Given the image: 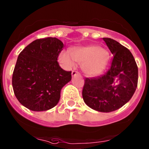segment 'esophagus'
<instances>
[{
  "instance_id": "1",
  "label": "esophagus",
  "mask_w": 149,
  "mask_h": 149,
  "mask_svg": "<svg viewBox=\"0 0 149 149\" xmlns=\"http://www.w3.org/2000/svg\"><path fill=\"white\" fill-rule=\"evenodd\" d=\"M71 74H72V76H76V75H80V73H79V72L76 71V70H73L71 73Z\"/></svg>"
}]
</instances>
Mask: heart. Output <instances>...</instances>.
<instances>
[{
	"mask_svg": "<svg viewBox=\"0 0 149 149\" xmlns=\"http://www.w3.org/2000/svg\"><path fill=\"white\" fill-rule=\"evenodd\" d=\"M61 62L68 66L75 65V61L81 63V69L88 76L101 74L107 65L109 54L102 47L95 46L75 47L68 52H63L59 57Z\"/></svg>",
	"mask_w": 149,
	"mask_h": 149,
	"instance_id": "heart-1",
	"label": "heart"
}]
</instances>
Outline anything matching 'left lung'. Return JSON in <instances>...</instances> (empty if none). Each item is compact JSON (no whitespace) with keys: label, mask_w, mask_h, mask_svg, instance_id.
Returning <instances> with one entry per match:
<instances>
[{"label":"left lung","mask_w":149,"mask_h":149,"mask_svg":"<svg viewBox=\"0 0 149 149\" xmlns=\"http://www.w3.org/2000/svg\"><path fill=\"white\" fill-rule=\"evenodd\" d=\"M103 40L113 54L111 67L105 74L86 78L82 95L84 102L100 112H111L131 98L138 85V66L131 51L109 38Z\"/></svg>","instance_id":"obj_1"}]
</instances>
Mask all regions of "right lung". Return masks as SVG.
Masks as SVG:
<instances>
[{
  "instance_id": "obj_1",
  "label": "right lung",
  "mask_w": 149,
  "mask_h": 149,
  "mask_svg": "<svg viewBox=\"0 0 149 149\" xmlns=\"http://www.w3.org/2000/svg\"><path fill=\"white\" fill-rule=\"evenodd\" d=\"M63 43L56 38L35 40L20 53L14 68V94L23 106L33 111L54 108L61 88L71 80V71L61 68L58 58Z\"/></svg>"
}]
</instances>
